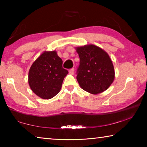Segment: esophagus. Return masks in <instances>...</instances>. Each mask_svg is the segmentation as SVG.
I'll list each match as a JSON object with an SVG mask.
<instances>
[{
  "label": "esophagus",
  "mask_w": 147,
  "mask_h": 147,
  "mask_svg": "<svg viewBox=\"0 0 147 147\" xmlns=\"http://www.w3.org/2000/svg\"><path fill=\"white\" fill-rule=\"evenodd\" d=\"M74 68H72V69H69V73H70V74H74Z\"/></svg>",
  "instance_id": "obj_1"
}]
</instances>
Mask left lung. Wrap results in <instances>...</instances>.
Returning a JSON list of instances; mask_svg holds the SVG:
<instances>
[{"label": "left lung", "mask_w": 147, "mask_h": 147, "mask_svg": "<svg viewBox=\"0 0 147 147\" xmlns=\"http://www.w3.org/2000/svg\"><path fill=\"white\" fill-rule=\"evenodd\" d=\"M80 65L76 79L84 91L98 94L108 89L115 78L110 58L102 49L93 45L76 49Z\"/></svg>", "instance_id": "obj_1"}]
</instances>
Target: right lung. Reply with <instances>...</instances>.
Instances as JSON below:
<instances>
[{
  "mask_svg": "<svg viewBox=\"0 0 147 147\" xmlns=\"http://www.w3.org/2000/svg\"><path fill=\"white\" fill-rule=\"evenodd\" d=\"M63 61L56 52H45L32 65L28 83L32 91L43 99H50L60 91L68 71L62 67Z\"/></svg>",
  "mask_w": 147,
  "mask_h": 147,
  "instance_id": "add662e5",
  "label": "right lung"
}]
</instances>
